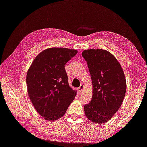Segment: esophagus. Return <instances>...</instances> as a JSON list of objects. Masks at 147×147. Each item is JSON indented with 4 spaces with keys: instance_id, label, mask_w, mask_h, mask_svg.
<instances>
[{
    "instance_id": "obj_1",
    "label": "esophagus",
    "mask_w": 147,
    "mask_h": 147,
    "mask_svg": "<svg viewBox=\"0 0 147 147\" xmlns=\"http://www.w3.org/2000/svg\"><path fill=\"white\" fill-rule=\"evenodd\" d=\"M83 89H84V85H80V87L78 88V90L79 92H82Z\"/></svg>"
}]
</instances>
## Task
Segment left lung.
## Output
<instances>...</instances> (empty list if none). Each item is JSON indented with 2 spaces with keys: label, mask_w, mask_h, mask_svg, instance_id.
I'll use <instances>...</instances> for the list:
<instances>
[{
  "label": "left lung",
  "mask_w": 147,
  "mask_h": 147,
  "mask_svg": "<svg viewBox=\"0 0 147 147\" xmlns=\"http://www.w3.org/2000/svg\"><path fill=\"white\" fill-rule=\"evenodd\" d=\"M82 57L88 64L93 85V95L84 105L88 120L103 124L113 117L122 105L126 92L124 73L117 59L101 49L84 50Z\"/></svg>",
  "instance_id": "obj_1"
}]
</instances>
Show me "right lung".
<instances>
[{"instance_id": "right-lung-1", "label": "right lung", "mask_w": 147, "mask_h": 147, "mask_svg": "<svg viewBox=\"0 0 147 147\" xmlns=\"http://www.w3.org/2000/svg\"><path fill=\"white\" fill-rule=\"evenodd\" d=\"M77 52L65 48L46 49L37 55L28 70V94L44 119L62 117L75 98L76 92L69 85L65 65Z\"/></svg>"}]
</instances>
